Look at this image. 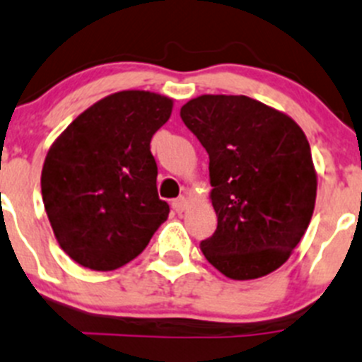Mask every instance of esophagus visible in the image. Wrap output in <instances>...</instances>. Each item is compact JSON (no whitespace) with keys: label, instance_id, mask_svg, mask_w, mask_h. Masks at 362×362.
Returning a JSON list of instances; mask_svg holds the SVG:
<instances>
[{"label":"esophagus","instance_id":"obj_1","mask_svg":"<svg viewBox=\"0 0 362 362\" xmlns=\"http://www.w3.org/2000/svg\"><path fill=\"white\" fill-rule=\"evenodd\" d=\"M171 205H173V210L175 212H184L185 209H187V205H189V202H187V198H185V196H180V198H177L175 199L173 203H171Z\"/></svg>","mask_w":362,"mask_h":362}]
</instances>
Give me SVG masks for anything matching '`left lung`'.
I'll use <instances>...</instances> for the list:
<instances>
[{"label": "left lung", "mask_w": 362, "mask_h": 362, "mask_svg": "<svg viewBox=\"0 0 362 362\" xmlns=\"http://www.w3.org/2000/svg\"><path fill=\"white\" fill-rule=\"evenodd\" d=\"M209 153L217 230L199 244L230 279L274 272L310 226L317 170L296 120L245 95H199L180 110Z\"/></svg>", "instance_id": "obj_1"}]
</instances>
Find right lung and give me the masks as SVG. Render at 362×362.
Returning <instances> with one entry per match:
<instances>
[{
	"instance_id": "1",
	"label": "right lung",
	"mask_w": 362,
	"mask_h": 362,
	"mask_svg": "<svg viewBox=\"0 0 362 362\" xmlns=\"http://www.w3.org/2000/svg\"><path fill=\"white\" fill-rule=\"evenodd\" d=\"M171 111L173 99L159 93H111L49 148L40 178L45 212L59 247L79 265L100 272L125 265L168 219L150 141Z\"/></svg>"
}]
</instances>
